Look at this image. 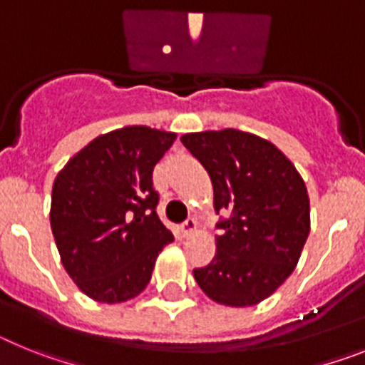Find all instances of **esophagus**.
Here are the masks:
<instances>
[{
    "label": "esophagus",
    "mask_w": 365,
    "mask_h": 365,
    "mask_svg": "<svg viewBox=\"0 0 365 365\" xmlns=\"http://www.w3.org/2000/svg\"><path fill=\"white\" fill-rule=\"evenodd\" d=\"M195 231H196V220L192 217L187 218V220L182 224V233L185 237H189V235H192Z\"/></svg>",
    "instance_id": "34e87169"
}]
</instances>
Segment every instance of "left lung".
I'll return each mask as SVG.
<instances>
[{"mask_svg": "<svg viewBox=\"0 0 365 365\" xmlns=\"http://www.w3.org/2000/svg\"><path fill=\"white\" fill-rule=\"evenodd\" d=\"M207 170L217 253L195 268L196 283L220 305L252 307L277 290L296 268L310 231L307 187L274 143L235 128L182 135Z\"/></svg>", "mask_w": 365, "mask_h": 365, "instance_id": "obj_1", "label": "left lung"}]
</instances>
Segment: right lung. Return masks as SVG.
Here are the masks:
<instances>
[{
    "label": "right lung",
    "mask_w": 365,
    "mask_h": 365,
    "mask_svg": "<svg viewBox=\"0 0 365 365\" xmlns=\"http://www.w3.org/2000/svg\"><path fill=\"white\" fill-rule=\"evenodd\" d=\"M176 134L125 126L95 138L58 173L51 230L69 277L88 297L121 303L147 288L174 237L156 213L154 165Z\"/></svg>",
    "instance_id": "add662e5"
}]
</instances>
